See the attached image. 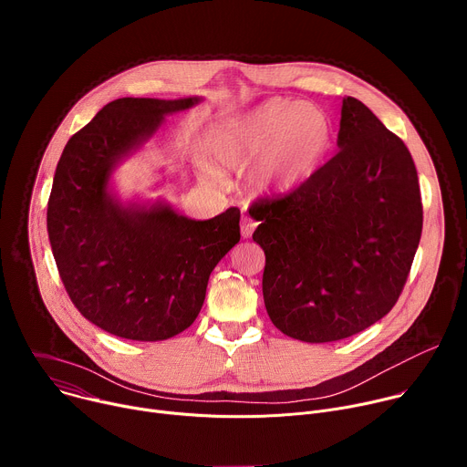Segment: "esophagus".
Wrapping results in <instances>:
<instances>
[{
	"label": "esophagus",
	"instance_id": "esophagus-1",
	"mask_svg": "<svg viewBox=\"0 0 467 467\" xmlns=\"http://www.w3.org/2000/svg\"><path fill=\"white\" fill-rule=\"evenodd\" d=\"M256 223L249 218V216H242V222H240V229H242V238H251L253 231H254Z\"/></svg>",
	"mask_w": 467,
	"mask_h": 467
}]
</instances>
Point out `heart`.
Here are the masks:
<instances>
[{
  "label": "heart",
  "mask_w": 467,
  "mask_h": 467,
  "mask_svg": "<svg viewBox=\"0 0 467 467\" xmlns=\"http://www.w3.org/2000/svg\"><path fill=\"white\" fill-rule=\"evenodd\" d=\"M330 144L332 125L323 110L275 98L218 123L209 132L205 150L223 170H244L254 162L251 186L260 193H279L305 182ZM203 175L211 181L223 179L213 166H205Z\"/></svg>",
  "instance_id": "heart-1"
}]
</instances>
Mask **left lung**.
Returning a JSON list of instances; mask_svg holds the SVG:
<instances>
[{"label": "left lung", "mask_w": 467, "mask_h": 467, "mask_svg": "<svg viewBox=\"0 0 467 467\" xmlns=\"http://www.w3.org/2000/svg\"><path fill=\"white\" fill-rule=\"evenodd\" d=\"M338 153L297 190L258 199L264 305L286 337L325 344L384 317L407 283L423 227L403 140L358 99L342 101Z\"/></svg>", "instance_id": "1"}]
</instances>
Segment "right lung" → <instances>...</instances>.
Listing matches in <instances>:
<instances>
[{
    "instance_id": "add662e5",
    "label": "right lung",
    "mask_w": 467,
    "mask_h": 467,
    "mask_svg": "<svg viewBox=\"0 0 467 467\" xmlns=\"http://www.w3.org/2000/svg\"><path fill=\"white\" fill-rule=\"evenodd\" d=\"M203 98H119L66 144L47 203L58 275L78 310L114 337L168 340L203 306L216 264L240 242V211L211 220L181 216L162 199L121 202L116 168L135 155L168 114Z\"/></svg>"
}]
</instances>
